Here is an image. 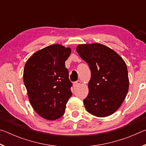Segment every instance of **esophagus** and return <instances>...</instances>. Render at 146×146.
<instances>
[{"label": "esophagus", "mask_w": 146, "mask_h": 146, "mask_svg": "<svg viewBox=\"0 0 146 146\" xmlns=\"http://www.w3.org/2000/svg\"><path fill=\"white\" fill-rule=\"evenodd\" d=\"M81 84V81L77 80V81H76V82H73V86L74 87H76V86H78L79 84Z\"/></svg>", "instance_id": "esophagus-1"}]
</instances>
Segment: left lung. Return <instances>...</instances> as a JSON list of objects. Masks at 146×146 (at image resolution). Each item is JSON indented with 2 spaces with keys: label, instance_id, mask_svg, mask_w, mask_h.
<instances>
[{
  "label": "left lung",
  "instance_id": "left-lung-1",
  "mask_svg": "<svg viewBox=\"0 0 146 146\" xmlns=\"http://www.w3.org/2000/svg\"><path fill=\"white\" fill-rule=\"evenodd\" d=\"M76 51L91 70L89 93L84 100L86 110L98 117L112 115L129 90L126 64L114 50L98 43L80 44Z\"/></svg>",
  "mask_w": 146,
  "mask_h": 146
}]
</instances>
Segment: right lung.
<instances>
[{
	"mask_svg": "<svg viewBox=\"0 0 146 146\" xmlns=\"http://www.w3.org/2000/svg\"><path fill=\"white\" fill-rule=\"evenodd\" d=\"M71 48L60 44L46 47L27 60L23 78L29 100L41 117L54 120L64 115L72 93L65 62Z\"/></svg>",
	"mask_w": 146,
	"mask_h": 146,
	"instance_id": "add662e5",
	"label": "right lung"
}]
</instances>
